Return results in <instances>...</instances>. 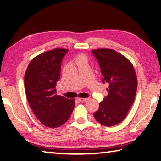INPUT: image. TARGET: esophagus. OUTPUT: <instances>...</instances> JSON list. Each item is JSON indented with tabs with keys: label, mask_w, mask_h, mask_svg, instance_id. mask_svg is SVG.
<instances>
[{
	"label": "esophagus",
	"mask_w": 161,
	"mask_h": 161,
	"mask_svg": "<svg viewBox=\"0 0 161 161\" xmlns=\"http://www.w3.org/2000/svg\"><path fill=\"white\" fill-rule=\"evenodd\" d=\"M89 98H84V97H79L78 98V100H80V101H81V102H86V101H87L88 100H89Z\"/></svg>",
	"instance_id": "obj_1"
}]
</instances>
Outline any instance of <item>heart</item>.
Instances as JSON below:
<instances>
[{
    "label": "heart",
    "instance_id": "heart-1",
    "mask_svg": "<svg viewBox=\"0 0 161 161\" xmlns=\"http://www.w3.org/2000/svg\"><path fill=\"white\" fill-rule=\"evenodd\" d=\"M75 61L76 64H78V63L81 62V61H87V57L84 53H79V54H77L75 57Z\"/></svg>",
    "mask_w": 161,
    "mask_h": 161
}]
</instances>
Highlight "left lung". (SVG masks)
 Here are the masks:
<instances>
[{
    "label": "left lung",
    "mask_w": 161,
    "mask_h": 161,
    "mask_svg": "<svg viewBox=\"0 0 161 161\" xmlns=\"http://www.w3.org/2000/svg\"><path fill=\"white\" fill-rule=\"evenodd\" d=\"M99 63L103 82L109 86L108 95L100 103L93 114L96 120L105 126H113L126 117L133 105L137 88V79L132 63L112 49L92 50Z\"/></svg>",
    "instance_id": "1"
}]
</instances>
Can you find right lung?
I'll return each mask as SVG.
<instances>
[{
    "label": "right lung",
    "mask_w": 161,
    "mask_h": 161,
    "mask_svg": "<svg viewBox=\"0 0 161 161\" xmlns=\"http://www.w3.org/2000/svg\"><path fill=\"white\" fill-rule=\"evenodd\" d=\"M68 49L56 48L40 53L28 65L24 75L26 98L41 124L58 128L68 120L75 105L74 99L56 94L63 58Z\"/></svg>",
    "instance_id": "obj_1"
}]
</instances>
